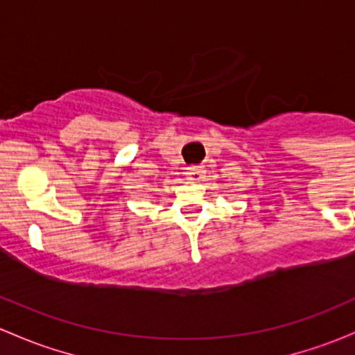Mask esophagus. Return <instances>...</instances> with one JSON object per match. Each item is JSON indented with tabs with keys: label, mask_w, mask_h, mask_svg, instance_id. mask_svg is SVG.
I'll list each match as a JSON object with an SVG mask.
<instances>
[{
	"label": "esophagus",
	"mask_w": 355,
	"mask_h": 355,
	"mask_svg": "<svg viewBox=\"0 0 355 355\" xmlns=\"http://www.w3.org/2000/svg\"><path fill=\"white\" fill-rule=\"evenodd\" d=\"M187 178L189 180H194V182H199L202 180L204 177H206V170H204V166H189L187 168Z\"/></svg>",
	"instance_id": "34e87169"
}]
</instances>
